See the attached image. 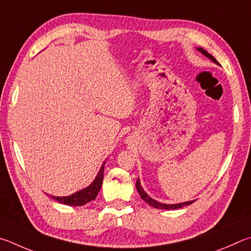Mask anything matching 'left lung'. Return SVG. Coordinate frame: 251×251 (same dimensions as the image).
Wrapping results in <instances>:
<instances>
[{"mask_svg":"<svg viewBox=\"0 0 251 251\" xmlns=\"http://www.w3.org/2000/svg\"><path fill=\"white\" fill-rule=\"evenodd\" d=\"M197 50H199L200 52H201V54H203L204 56L207 57V58H209L210 60L213 61V63L219 65L218 61H217L216 59H215L212 55L208 54V52L206 51V50H204V48L197 47ZM135 186H137V190H138V192H139L140 196H141V199H142L143 201H146V203H148L149 205L152 206V207L157 208V209H178V208L183 207V206H187V205H191L192 203H194V201H184V203H178V204H163V203H160V201H155V200H153L152 197L149 196V195L147 194V193L144 192L143 187L141 186V183H140V179H139V178L137 179V183H135Z\"/></svg>","mask_w":251,"mask_h":251,"instance_id":"obj_1","label":"left lung"}]
</instances>
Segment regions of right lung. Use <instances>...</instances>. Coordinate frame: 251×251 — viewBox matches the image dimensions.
<instances>
[{"label": "right lung", "mask_w": 251, "mask_h": 251, "mask_svg": "<svg viewBox=\"0 0 251 251\" xmlns=\"http://www.w3.org/2000/svg\"><path fill=\"white\" fill-rule=\"evenodd\" d=\"M104 164L105 162H103V164L101 165L99 172L97 174V176L95 177L94 181H92V183L89 186L83 188V190L74 193V194L69 196H51V195L50 196L52 200H55L61 204H65L68 206H82L87 203H89L91 201H94L97 197V195H98L101 185H102Z\"/></svg>", "instance_id": "1"}]
</instances>
